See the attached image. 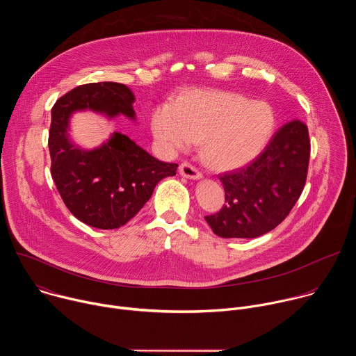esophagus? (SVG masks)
Wrapping results in <instances>:
<instances>
[{"instance_id": "obj_1", "label": "esophagus", "mask_w": 356, "mask_h": 356, "mask_svg": "<svg viewBox=\"0 0 356 356\" xmlns=\"http://www.w3.org/2000/svg\"><path fill=\"white\" fill-rule=\"evenodd\" d=\"M179 173H180V176L191 179V180H200L202 177L201 172L198 169H195L194 166H191L190 163H187V162H184L179 166Z\"/></svg>"}]
</instances>
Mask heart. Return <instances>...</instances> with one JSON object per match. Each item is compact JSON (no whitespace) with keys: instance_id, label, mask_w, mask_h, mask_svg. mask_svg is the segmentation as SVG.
Returning <instances> with one entry per match:
<instances>
[{"instance_id":"1","label":"heart","mask_w":356,"mask_h":356,"mask_svg":"<svg viewBox=\"0 0 356 356\" xmlns=\"http://www.w3.org/2000/svg\"><path fill=\"white\" fill-rule=\"evenodd\" d=\"M276 114L264 99L227 90H190L156 107L150 128L165 154L188 149L200 138L201 156L218 170L255 161L273 135Z\"/></svg>"}]
</instances>
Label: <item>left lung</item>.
<instances>
[{
    "mask_svg": "<svg viewBox=\"0 0 356 356\" xmlns=\"http://www.w3.org/2000/svg\"><path fill=\"white\" fill-rule=\"evenodd\" d=\"M310 159L309 129L294 120L283 125L246 168L220 176L225 206L206 221L221 238H257L275 229L298 200Z\"/></svg>",
    "mask_w": 356,
    "mask_h": 356,
    "instance_id": "left-lung-1",
    "label": "left lung"
}]
</instances>
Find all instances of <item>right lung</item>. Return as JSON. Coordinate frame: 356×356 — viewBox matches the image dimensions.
I'll use <instances>...</instances> for the list:
<instances>
[{"label":"right lung","mask_w":356,"mask_h":356,"mask_svg":"<svg viewBox=\"0 0 356 356\" xmlns=\"http://www.w3.org/2000/svg\"><path fill=\"white\" fill-rule=\"evenodd\" d=\"M134 101L125 84L103 81L73 88L52 108L49 152L54 181L70 213L94 228L125 225L146 204L156 184L177 170L176 163L158 161L121 132H113L91 149L72 139L73 114L92 111L108 120L124 115L136 121Z\"/></svg>","instance_id":"obj_1"}]
</instances>
